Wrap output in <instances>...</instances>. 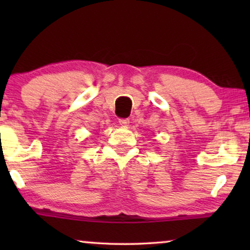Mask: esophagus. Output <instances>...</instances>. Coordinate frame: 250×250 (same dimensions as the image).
<instances>
[{
	"instance_id": "1",
	"label": "esophagus",
	"mask_w": 250,
	"mask_h": 250,
	"mask_svg": "<svg viewBox=\"0 0 250 250\" xmlns=\"http://www.w3.org/2000/svg\"><path fill=\"white\" fill-rule=\"evenodd\" d=\"M119 124L123 127H126V126H128L129 124V119L128 118H119Z\"/></svg>"
}]
</instances>
